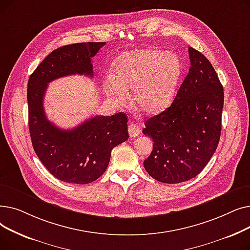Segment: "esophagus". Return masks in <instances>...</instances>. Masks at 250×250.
Wrapping results in <instances>:
<instances>
[{"label":"esophagus","mask_w":250,"mask_h":250,"mask_svg":"<svg viewBox=\"0 0 250 250\" xmlns=\"http://www.w3.org/2000/svg\"><path fill=\"white\" fill-rule=\"evenodd\" d=\"M141 133V128L135 123L128 125V135L130 138H136Z\"/></svg>","instance_id":"34e87169"}]
</instances>
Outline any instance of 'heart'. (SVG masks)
Here are the masks:
<instances>
[{
	"label": "heart",
	"mask_w": 250,
	"mask_h": 250,
	"mask_svg": "<svg viewBox=\"0 0 250 250\" xmlns=\"http://www.w3.org/2000/svg\"><path fill=\"white\" fill-rule=\"evenodd\" d=\"M183 65L174 51L138 48L117 56L112 62V77L103 83L105 94L117 105L128 101L132 90L136 106L147 114H156L171 103Z\"/></svg>",
	"instance_id": "heart-1"
}]
</instances>
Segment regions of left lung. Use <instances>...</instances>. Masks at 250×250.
Masks as SVG:
<instances>
[{
	"label": "left lung",
	"mask_w": 250,
	"mask_h": 250,
	"mask_svg": "<svg viewBox=\"0 0 250 250\" xmlns=\"http://www.w3.org/2000/svg\"><path fill=\"white\" fill-rule=\"evenodd\" d=\"M188 54L190 68L172 104L147 120L143 129L154 142L144 167L163 183L198 175L211 160L221 136L223 86L203 54L192 47Z\"/></svg>",
	"instance_id": "left-lung-1"
}]
</instances>
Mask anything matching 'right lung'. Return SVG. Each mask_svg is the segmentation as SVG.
I'll use <instances>...</instances> for the list:
<instances>
[{"instance_id": "obj_1", "label": "right lung", "mask_w": 250, "mask_h": 250, "mask_svg": "<svg viewBox=\"0 0 250 250\" xmlns=\"http://www.w3.org/2000/svg\"><path fill=\"white\" fill-rule=\"evenodd\" d=\"M105 42H81L59 47L39 63L27 86L28 124L33 149L58 179L87 185L106 170L111 151L128 139L127 116L96 115L72 129L56 126L43 108L47 84L70 75L93 77V58Z\"/></svg>"}]
</instances>
